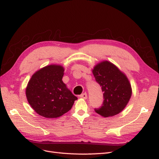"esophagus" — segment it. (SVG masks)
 <instances>
[{"mask_svg":"<svg viewBox=\"0 0 159 159\" xmlns=\"http://www.w3.org/2000/svg\"><path fill=\"white\" fill-rule=\"evenodd\" d=\"M80 97L81 98H83V99H86L87 98V94L86 93H83V94H81V95H80Z\"/></svg>","mask_w":159,"mask_h":159,"instance_id":"1","label":"esophagus"}]
</instances>
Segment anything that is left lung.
I'll use <instances>...</instances> for the list:
<instances>
[{
  "label": "left lung",
  "instance_id": "obj_1",
  "mask_svg": "<svg viewBox=\"0 0 159 159\" xmlns=\"http://www.w3.org/2000/svg\"><path fill=\"white\" fill-rule=\"evenodd\" d=\"M92 72L104 92V102L95 111L104 117L119 114L127 105L132 89L127 76L108 61H102L94 66Z\"/></svg>",
  "mask_w": 159,
  "mask_h": 159
}]
</instances>
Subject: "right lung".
Here are the masks:
<instances>
[{
  "label": "right lung",
  "instance_id": "add662e5",
  "mask_svg": "<svg viewBox=\"0 0 159 159\" xmlns=\"http://www.w3.org/2000/svg\"><path fill=\"white\" fill-rule=\"evenodd\" d=\"M64 68L51 64L36 71L25 89L28 103L40 116L53 119L62 116L76 100L75 95L63 82Z\"/></svg>",
  "mask_w": 159,
  "mask_h": 159
}]
</instances>
